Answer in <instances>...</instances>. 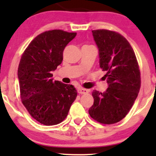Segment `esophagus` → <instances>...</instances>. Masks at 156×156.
Listing matches in <instances>:
<instances>
[{
  "label": "esophagus",
  "instance_id": "1",
  "mask_svg": "<svg viewBox=\"0 0 156 156\" xmlns=\"http://www.w3.org/2000/svg\"><path fill=\"white\" fill-rule=\"evenodd\" d=\"M88 92H89V90H88L87 89H84V88L82 87L78 88V93L80 94H87Z\"/></svg>",
  "mask_w": 156,
  "mask_h": 156
}]
</instances>
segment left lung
Masks as SVG:
<instances>
[{
    "mask_svg": "<svg viewBox=\"0 0 156 156\" xmlns=\"http://www.w3.org/2000/svg\"><path fill=\"white\" fill-rule=\"evenodd\" d=\"M92 33L108 87L104 93L93 90L94 105L88 112L97 122L112 125L122 120L134 103L140 88V72L133 48L122 34L106 29Z\"/></svg>",
    "mask_w": 156,
    "mask_h": 156,
    "instance_id": "1",
    "label": "left lung"
}]
</instances>
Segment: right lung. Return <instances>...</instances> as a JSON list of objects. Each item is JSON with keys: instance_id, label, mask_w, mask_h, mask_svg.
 Masks as SVG:
<instances>
[{"instance_id": "right-lung-1", "label": "right lung", "mask_w": 156, "mask_h": 156, "mask_svg": "<svg viewBox=\"0 0 156 156\" xmlns=\"http://www.w3.org/2000/svg\"><path fill=\"white\" fill-rule=\"evenodd\" d=\"M77 33L54 29L31 41L18 68L22 103L31 117L44 125H54L66 118L77 90L72 84L53 81L52 72L62 62L66 46Z\"/></svg>"}]
</instances>
